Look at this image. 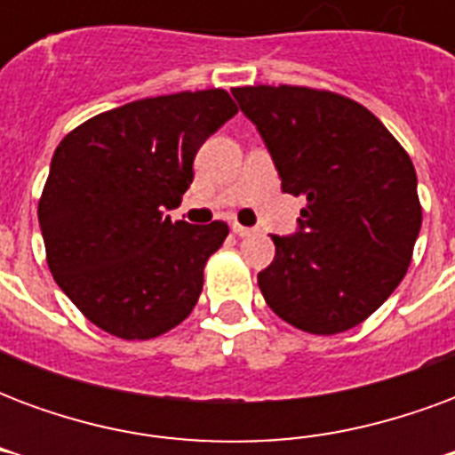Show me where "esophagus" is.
Instances as JSON below:
<instances>
[{
  "label": "esophagus",
  "instance_id": "esophagus-1",
  "mask_svg": "<svg viewBox=\"0 0 455 455\" xmlns=\"http://www.w3.org/2000/svg\"><path fill=\"white\" fill-rule=\"evenodd\" d=\"M231 231H234V234H236V236H241V238H246V236H253V234H256V228L241 227V224H236V221H234V224H231Z\"/></svg>",
  "mask_w": 455,
  "mask_h": 455
}]
</instances>
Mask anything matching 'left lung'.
<instances>
[{
	"instance_id": "obj_1",
	"label": "left lung",
	"mask_w": 455,
	"mask_h": 455,
	"mask_svg": "<svg viewBox=\"0 0 455 455\" xmlns=\"http://www.w3.org/2000/svg\"><path fill=\"white\" fill-rule=\"evenodd\" d=\"M283 192L307 197L258 273L267 307L309 334H341L395 292L421 228L417 172L378 116L309 87H236Z\"/></svg>"
}]
</instances>
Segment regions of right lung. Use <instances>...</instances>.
<instances>
[{
    "mask_svg": "<svg viewBox=\"0 0 455 455\" xmlns=\"http://www.w3.org/2000/svg\"><path fill=\"white\" fill-rule=\"evenodd\" d=\"M236 104L224 90L150 97L70 131L51 160L38 224L55 283L92 324L153 339L195 309L224 221H170L199 146Z\"/></svg>",
    "mask_w": 455,
    "mask_h": 455,
    "instance_id": "right-lung-1",
    "label": "right lung"
}]
</instances>
